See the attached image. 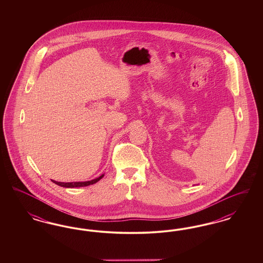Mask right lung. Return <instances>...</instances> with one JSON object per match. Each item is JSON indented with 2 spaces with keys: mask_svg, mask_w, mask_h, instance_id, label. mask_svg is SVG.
Wrapping results in <instances>:
<instances>
[{
  "mask_svg": "<svg viewBox=\"0 0 263 263\" xmlns=\"http://www.w3.org/2000/svg\"><path fill=\"white\" fill-rule=\"evenodd\" d=\"M103 176H104V174L100 175L99 177H97V178H95V179H92V180H88V181H76V182H66V183L65 182H58V181H55V180H52V181L55 184H57L59 186H62V187H83V186H88V185H90V184L97 183Z\"/></svg>",
  "mask_w": 263,
  "mask_h": 263,
  "instance_id": "add662e5",
  "label": "right lung"
}]
</instances>
